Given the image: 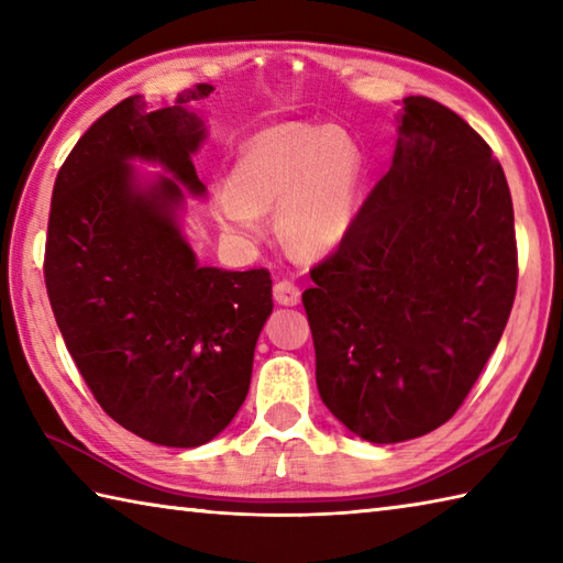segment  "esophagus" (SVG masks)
I'll use <instances>...</instances> for the list:
<instances>
[{
    "label": "esophagus",
    "instance_id": "1",
    "mask_svg": "<svg viewBox=\"0 0 563 563\" xmlns=\"http://www.w3.org/2000/svg\"><path fill=\"white\" fill-rule=\"evenodd\" d=\"M273 297L278 305H297L300 302V288L292 280H278L273 285Z\"/></svg>",
    "mask_w": 563,
    "mask_h": 563
}]
</instances>
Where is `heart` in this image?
Wrapping results in <instances>:
<instances>
[{"label":"heart","mask_w":563,"mask_h":563,"mask_svg":"<svg viewBox=\"0 0 563 563\" xmlns=\"http://www.w3.org/2000/svg\"><path fill=\"white\" fill-rule=\"evenodd\" d=\"M363 170V151L346 129L280 124L239 148L212 209L231 234L253 239L261 231L258 214L278 207L280 239L312 256L344 239L356 214Z\"/></svg>","instance_id":"obj_1"}]
</instances>
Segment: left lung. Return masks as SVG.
<instances>
[{"instance_id": "8db88e82", "label": "left lung", "mask_w": 563, "mask_h": 563, "mask_svg": "<svg viewBox=\"0 0 563 563\" xmlns=\"http://www.w3.org/2000/svg\"><path fill=\"white\" fill-rule=\"evenodd\" d=\"M302 292L317 388L373 444L442 427L498 346L517 292L515 214L478 131L405 97L390 170Z\"/></svg>"}]
</instances>
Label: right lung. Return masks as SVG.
<instances>
[{
	"label": "right lung",
	"instance_id": "right-lung-1",
	"mask_svg": "<svg viewBox=\"0 0 563 563\" xmlns=\"http://www.w3.org/2000/svg\"><path fill=\"white\" fill-rule=\"evenodd\" d=\"M212 90L200 82L156 112L126 97L99 117L55 178L43 256L55 322L99 407L178 449L207 444L234 420L273 312L271 273L197 266L175 214L174 177L205 192L192 165L205 129L187 104ZM131 157L174 177L141 194Z\"/></svg>",
	"mask_w": 563,
	"mask_h": 563
}]
</instances>
